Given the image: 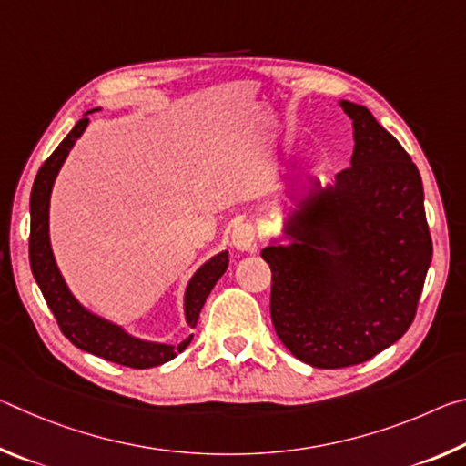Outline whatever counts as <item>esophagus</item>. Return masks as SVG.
<instances>
[{
	"mask_svg": "<svg viewBox=\"0 0 466 466\" xmlns=\"http://www.w3.org/2000/svg\"><path fill=\"white\" fill-rule=\"evenodd\" d=\"M232 247L242 252H255L257 250L255 226L248 222H242L236 226L232 230Z\"/></svg>",
	"mask_w": 466,
	"mask_h": 466,
	"instance_id": "34e87169",
	"label": "esophagus"
}]
</instances>
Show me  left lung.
Listing matches in <instances>:
<instances>
[{
	"label": "left lung",
	"instance_id": "8db88e82",
	"mask_svg": "<svg viewBox=\"0 0 466 466\" xmlns=\"http://www.w3.org/2000/svg\"><path fill=\"white\" fill-rule=\"evenodd\" d=\"M353 121L351 167L335 185L310 180L271 244V320L281 343L314 368L374 358L407 333L431 263L420 170L366 106L341 100Z\"/></svg>",
	"mask_w": 466,
	"mask_h": 466
}]
</instances>
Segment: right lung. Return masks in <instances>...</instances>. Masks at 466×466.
Segmentation results:
<instances>
[{
	"instance_id": "add662e5",
	"label": "right lung",
	"mask_w": 466,
	"mask_h": 466,
	"mask_svg": "<svg viewBox=\"0 0 466 466\" xmlns=\"http://www.w3.org/2000/svg\"><path fill=\"white\" fill-rule=\"evenodd\" d=\"M88 113H86L76 127L67 133V137L61 141L57 149L46 157L45 164L38 170L35 178L33 193H30V269H33L35 279L41 288L55 320L69 341L80 350L94 353L102 360L115 361V364L129 366L136 370L154 368L167 364L172 358H177L185 347L191 343L193 335H188L183 343L167 345V343H149L141 341L125 333L121 327L113 325L105 319L96 317L84 309L67 289L57 263L53 258L51 242H49V199L53 191V183L57 178L61 164L66 162L69 149L74 147L76 139L82 136L84 129L88 127ZM228 269V250L211 257L199 271L188 281L185 294V317L187 325L195 329L199 320V312L203 309L205 299L209 291L214 289L218 279L222 278Z\"/></svg>"
}]
</instances>
